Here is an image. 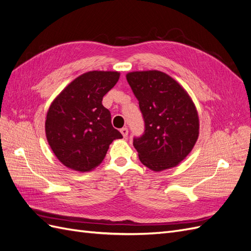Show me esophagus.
I'll use <instances>...</instances> for the list:
<instances>
[{
	"instance_id": "34e87169",
	"label": "esophagus",
	"mask_w": 251,
	"mask_h": 251,
	"mask_svg": "<svg viewBox=\"0 0 251 251\" xmlns=\"http://www.w3.org/2000/svg\"><path fill=\"white\" fill-rule=\"evenodd\" d=\"M120 133L123 134V136L124 137L126 138V137H127V134H128V130L126 127H123V128H120Z\"/></svg>"
}]
</instances>
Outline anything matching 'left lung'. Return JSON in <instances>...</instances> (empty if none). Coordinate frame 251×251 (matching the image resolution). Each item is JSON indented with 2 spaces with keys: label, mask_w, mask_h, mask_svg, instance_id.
Returning <instances> with one entry per match:
<instances>
[{
  "label": "left lung",
  "mask_w": 251,
  "mask_h": 251,
  "mask_svg": "<svg viewBox=\"0 0 251 251\" xmlns=\"http://www.w3.org/2000/svg\"><path fill=\"white\" fill-rule=\"evenodd\" d=\"M126 80L139 101L144 132L133 144L151 171L174 168L191 153L199 136V117L186 91L161 71H136Z\"/></svg>",
  "instance_id": "1"
}]
</instances>
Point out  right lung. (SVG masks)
Listing matches in <instances>:
<instances>
[{"label":"right lung","instance_id":"obj_1","mask_svg":"<svg viewBox=\"0 0 251 251\" xmlns=\"http://www.w3.org/2000/svg\"><path fill=\"white\" fill-rule=\"evenodd\" d=\"M119 72L90 71L69 83L50 105L46 136L67 168L89 172L100 165L113 140L123 137L101 101L116 85Z\"/></svg>","mask_w":251,"mask_h":251}]
</instances>
